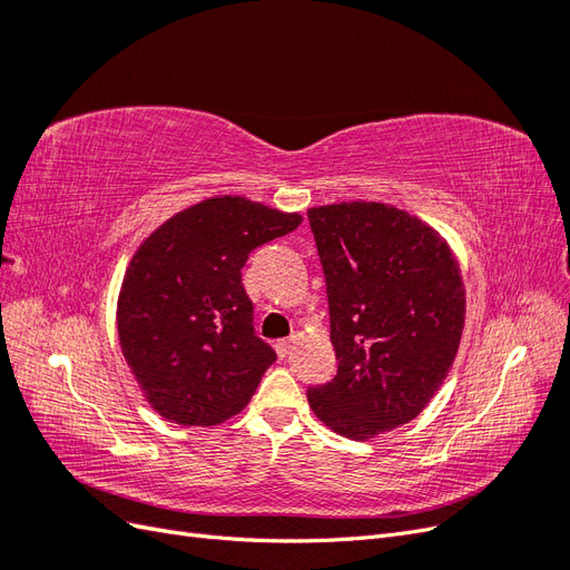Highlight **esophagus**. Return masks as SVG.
<instances>
[{"label":"esophagus","mask_w":570,"mask_h":570,"mask_svg":"<svg viewBox=\"0 0 570 570\" xmlns=\"http://www.w3.org/2000/svg\"><path fill=\"white\" fill-rule=\"evenodd\" d=\"M275 352H278L281 358H285L292 352V340H278V342H275Z\"/></svg>","instance_id":"1"}]
</instances>
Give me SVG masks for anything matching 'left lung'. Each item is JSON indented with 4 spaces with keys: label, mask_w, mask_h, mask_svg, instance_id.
Returning <instances> with one entry per match:
<instances>
[{
    "label": "left lung",
    "mask_w": 570,
    "mask_h": 570,
    "mask_svg": "<svg viewBox=\"0 0 570 570\" xmlns=\"http://www.w3.org/2000/svg\"><path fill=\"white\" fill-rule=\"evenodd\" d=\"M308 223L337 356V375L308 387V406L364 442L416 419L444 383L465 318L461 271L438 230L390 204L314 206Z\"/></svg>",
    "instance_id": "8db88e82"
}]
</instances>
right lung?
<instances>
[{"label": "right lung", "mask_w": 570, "mask_h": 570, "mask_svg": "<svg viewBox=\"0 0 570 570\" xmlns=\"http://www.w3.org/2000/svg\"><path fill=\"white\" fill-rule=\"evenodd\" d=\"M299 223V214L218 195L170 216L137 247L116 323L130 373L159 416L206 428L247 406L275 352L254 335L243 266Z\"/></svg>", "instance_id": "right-lung-1"}]
</instances>
